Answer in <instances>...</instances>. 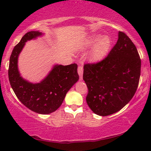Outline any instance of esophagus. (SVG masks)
<instances>
[{
    "instance_id": "34e87169",
    "label": "esophagus",
    "mask_w": 151,
    "mask_h": 151,
    "mask_svg": "<svg viewBox=\"0 0 151 151\" xmlns=\"http://www.w3.org/2000/svg\"><path fill=\"white\" fill-rule=\"evenodd\" d=\"M82 72H83V68L82 66H79L78 68V73L80 76V80H82Z\"/></svg>"
}]
</instances>
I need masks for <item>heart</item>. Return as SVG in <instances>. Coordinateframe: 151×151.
I'll list each match as a JSON object with an SVG mask.
<instances>
[{
  "mask_svg": "<svg viewBox=\"0 0 151 151\" xmlns=\"http://www.w3.org/2000/svg\"><path fill=\"white\" fill-rule=\"evenodd\" d=\"M101 35H96L91 39L89 44H92L95 41L100 38ZM111 45V40L109 36L102 37L100 40H99L92 48L91 49L88 53V59L92 63L100 61L106 56L107 53L109 52Z\"/></svg>",
  "mask_w": 151,
  "mask_h": 151,
  "instance_id": "1",
  "label": "heart"
}]
</instances>
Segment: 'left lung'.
Here are the masks:
<instances>
[{
	"label": "left lung",
	"mask_w": 151,
	"mask_h": 151,
	"mask_svg": "<svg viewBox=\"0 0 151 151\" xmlns=\"http://www.w3.org/2000/svg\"><path fill=\"white\" fill-rule=\"evenodd\" d=\"M141 60L137 48L124 33L106 58L96 64L84 65L83 80L88 92L86 103L93 112L107 116L121 110L137 88Z\"/></svg>",
	"instance_id": "1"
}]
</instances>
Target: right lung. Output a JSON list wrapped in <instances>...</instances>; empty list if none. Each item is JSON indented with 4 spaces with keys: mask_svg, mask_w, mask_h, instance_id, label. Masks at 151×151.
<instances>
[{
    "mask_svg": "<svg viewBox=\"0 0 151 151\" xmlns=\"http://www.w3.org/2000/svg\"><path fill=\"white\" fill-rule=\"evenodd\" d=\"M44 34L32 31L24 35L12 51L8 76L12 89L20 102L31 111L39 114H49L61 106L66 94L79 80L78 65H54L44 79L33 83L24 79L18 67V56L28 40H35Z\"/></svg>",
    "mask_w": 151,
    "mask_h": 151,
    "instance_id": "1",
    "label": "right lung"
}]
</instances>
